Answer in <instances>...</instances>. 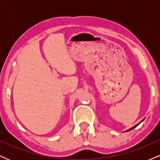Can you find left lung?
I'll return each mask as SVG.
<instances>
[{"mask_svg":"<svg viewBox=\"0 0 160 160\" xmlns=\"http://www.w3.org/2000/svg\"><path fill=\"white\" fill-rule=\"evenodd\" d=\"M138 125H136V126H133V127H132V128H130V129H128V130H127V132H128V131H130V130H132V129H133V128H135V127H136V126H138Z\"/></svg>","mask_w":160,"mask_h":160,"instance_id":"left-lung-1","label":"left lung"}]
</instances>
